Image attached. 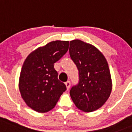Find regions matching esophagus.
I'll use <instances>...</instances> for the list:
<instances>
[{"instance_id":"34e87169","label":"esophagus","mask_w":132,"mask_h":132,"mask_svg":"<svg viewBox=\"0 0 132 132\" xmlns=\"http://www.w3.org/2000/svg\"><path fill=\"white\" fill-rule=\"evenodd\" d=\"M65 84H66V88H67V90H68L70 87V82L69 81H66V82L65 83Z\"/></svg>"}]
</instances>
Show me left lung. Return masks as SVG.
<instances>
[{
  "label": "left lung",
  "instance_id": "left-lung-1",
  "mask_svg": "<svg viewBox=\"0 0 132 132\" xmlns=\"http://www.w3.org/2000/svg\"><path fill=\"white\" fill-rule=\"evenodd\" d=\"M69 53L79 70L78 84L72 86L70 95L80 110L91 112L106 102L112 92L108 64L95 46L80 40L70 41Z\"/></svg>",
  "mask_w": 132,
  "mask_h": 132
}]
</instances>
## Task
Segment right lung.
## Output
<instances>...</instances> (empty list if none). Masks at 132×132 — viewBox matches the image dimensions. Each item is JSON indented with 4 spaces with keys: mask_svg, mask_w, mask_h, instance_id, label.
<instances>
[{
    "mask_svg": "<svg viewBox=\"0 0 132 132\" xmlns=\"http://www.w3.org/2000/svg\"><path fill=\"white\" fill-rule=\"evenodd\" d=\"M69 42L56 40L38 48L26 58L19 79V90L26 104L38 112L53 108L66 85L57 78L54 64L68 51Z\"/></svg>",
    "mask_w": 132,
    "mask_h": 132,
    "instance_id": "right-lung-1",
    "label": "right lung"
}]
</instances>
